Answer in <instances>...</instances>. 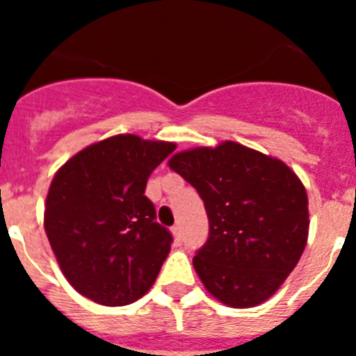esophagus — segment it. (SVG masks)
<instances>
[{"label":"esophagus","mask_w":356,"mask_h":356,"mask_svg":"<svg viewBox=\"0 0 356 356\" xmlns=\"http://www.w3.org/2000/svg\"><path fill=\"white\" fill-rule=\"evenodd\" d=\"M171 232H172V235H175V244H176V246H180V244H181V232H180V226H178V225L172 226Z\"/></svg>","instance_id":"1"}]
</instances>
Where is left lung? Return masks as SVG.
Here are the masks:
<instances>
[{"instance_id": "1", "label": "left lung", "mask_w": 356, "mask_h": 356, "mask_svg": "<svg viewBox=\"0 0 356 356\" xmlns=\"http://www.w3.org/2000/svg\"><path fill=\"white\" fill-rule=\"evenodd\" d=\"M169 168L205 203L209 238L193 264L207 291L234 308L269 300L307 246L308 197L296 172L232 140L176 153Z\"/></svg>"}]
</instances>
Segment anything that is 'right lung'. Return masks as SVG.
I'll return each instance as SVG.
<instances>
[{
	"instance_id": "right-lung-1",
	"label": "right lung",
	"mask_w": 356,
	"mask_h": 356,
	"mask_svg": "<svg viewBox=\"0 0 356 356\" xmlns=\"http://www.w3.org/2000/svg\"><path fill=\"white\" fill-rule=\"evenodd\" d=\"M176 146L115 135L90 144L56 171L44 228L69 284L106 307L143 298L171 251L172 235L146 197L153 169Z\"/></svg>"
}]
</instances>
